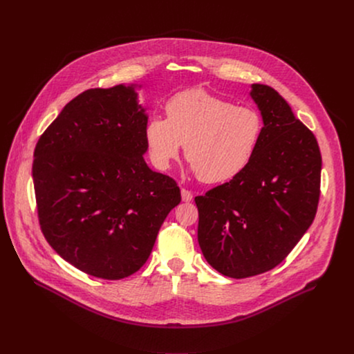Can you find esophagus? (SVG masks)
Wrapping results in <instances>:
<instances>
[{
	"label": "esophagus",
	"mask_w": 354,
	"mask_h": 354,
	"mask_svg": "<svg viewBox=\"0 0 354 354\" xmlns=\"http://www.w3.org/2000/svg\"><path fill=\"white\" fill-rule=\"evenodd\" d=\"M180 194H182V200H183V201H190V200L193 198L192 192H189V190H186V189H182V190H180Z\"/></svg>",
	"instance_id": "obj_1"
}]
</instances>
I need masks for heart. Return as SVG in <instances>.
I'll return each instance as SVG.
<instances>
[{"instance_id":"b5f03b06","label":"heart","mask_w":354,"mask_h":354,"mask_svg":"<svg viewBox=\"0 0 354 354\" xmlns=\"http://www.w3.org/2000/svg\"><path fill=\"white\" fill-rule=\"evenodd\" d=\"M167 119L151 118L144 127L148 157L168 169L185 145L186 160L198 179L220 185L239 176L254 160L263 136L258 111L235 106L205 89H186L165 105Z\"/></svg>"}]
</instances>
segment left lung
<instances>
[{"instance_id": "obj_1", "label": "left lung", "mask_w": 354, "mask_h": 354, "mask_svg": "<svg viewBox=\"0 0 354 354\" xmlns=\"http://www.w3.org/2000/svg\"><path fill=\"white\" fill-rule=\"evenodd\" d=\"M263 136L248 168L194 197L197 241L217 272L232 279L276 268L313 224L321 183L315 136L272 86L250 85Z\"/></svg>"}]
</instances>
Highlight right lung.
Segmentation results:
<instances>
[{
	"mask_svg": "<svg viewBox=\"0 0 354 354\" xmlns=\"http://www.w3.org/2000/svg\"><path fill=\"white\" fill-rule=\"evenodd\" d=\"M141 85L88 89L68 102L35 148L40 228L57 254L93 277L120 280L149 258L180 203L176 182L151 169Z\"/></svg>",
	"mask_w": 354,
	"mask_h": 354,
	"instance_id": "add662e5",
	"label": "right lung"
}]
</instances>
